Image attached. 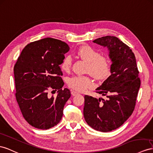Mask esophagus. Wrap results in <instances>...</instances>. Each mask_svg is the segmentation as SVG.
I'll use <instances>...</instances> for the list:
<instances>
[{
    "mask_svg": "<svg viewBox=\"0 0 153 153\" xmlns=\"http://www.w3.org/2000/svg\"><path fill=\"white\" fill-rule=\"evenodd\" d=\"M71 94H72V95L73 96H76V95L78 94V92H76V91H71Z\"/></svg>",
    "mask_w": 153,
    "mask_h": 153,
    "instance_id": "obj_1",
    "label": "esophagus"
}]
</instances>
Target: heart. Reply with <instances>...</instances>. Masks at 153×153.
I'll use <instances>...</instances> for the list:
<instances>
[{"label": "heart", "mask_w": 153, "mask_h": 153, "mask_svg": "<svg viewBox=\"0 0 153 153\" xmlns=\"http://www.w3.org/2000/svg\"><path fill=\"white\" fill-rule=\"evenodd\" d=\"M76 56L87 62V72L96 79L104 80L110 76V61L107 57L100 56L99 52L92 47L88 45L80 47L77 50ZM72 63V57L69 56H66L61 62V67L63 71L68 72L71 68ZM68 84L70 87L79 92L85 91L94 87V83L91 78L83 76H76L69 78Z\"/></svg>", "instance_id": "1"}]
</instances>
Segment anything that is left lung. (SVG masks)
Listing matches in <instances>:
<instances>
[{"mask_svg": "<svg viewBox=\"0 0 153 153\" xmlns=\"http://www.w3.org/2000/svg\"><path fill=\"white\" fill-rule=\"evenodd\" d=\"M93 42L108 48L111 75L96 88L107 100L85 95L83 115L92 128L109 132L121 126L134 111L141 83L139 72L134 53L117 37L108 36Z\"/></svg>", "mask_w": 153, "mask_h": 153, "instance_id": "8db88e82", "label": "left lung"}]
</instances>
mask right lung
<instances>
[{"label": "right lung", "instance_id": "1", "mask_svg": "<svg viewBox=\"0 0 153 153\" xmlns=\"http://www.w3.org/2000/svg\"><path fill=\"white\" fill-rule=\"evenodd\" d=\"M69 50L58 39H42L27 45L14 66L16 100L24 118L34 127L48 129L62 118L71 94L68 88L62 89L59 66ZM51 88L58 90L56 98L48 95Z\"/></svg>", "mask_w": 153, "mask_h": 153}]
</instances>
